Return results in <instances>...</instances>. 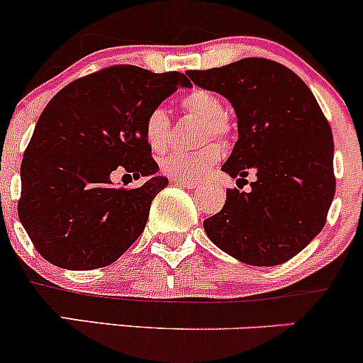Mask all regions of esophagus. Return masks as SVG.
Listing matches in <instances>:
<instances>
[{
	"mask_svg": "<svg viewBox=\"0 0 363 363\" xmlns=\"http://www.w3.org/2000/svg\"><path fill=\"white\" fill-rule=\"evenodd\" d=\"M172 181H174L175 184L184 186V188H189V189L196 188V182L195 181H189V179H174V177H172Z\"/></svg>",
	"mask_w": 363,
	"mask_h": 363,
	"instance_id": "34e87169",
	"label": "esophagus"
}]
</instances>
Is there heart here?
<instances>
[{"instance_id":"1","label":"heart","mask_w":363,"mask_h":363,"mask_svg":"<svg viewBox=\"0 0 363 363\" xmlns=\"http://www.w3.org/2000/svg\"><path fill=\"white\" fill-rule=\"evenodd\" d=\"M181 107L188 113L203 119L200 138L202 142L226 140L232 133V124L225 113L221 100L214 93L205 89H193L182 96ZM144 138L155 152H161L170 140V119L163 107H155L144 119ZM223 151L218 144H207L202 149L191 152H167L160 160V168L163 174L174 179H195L203 177L219 158Z\"/></svg>"}]
</instances>
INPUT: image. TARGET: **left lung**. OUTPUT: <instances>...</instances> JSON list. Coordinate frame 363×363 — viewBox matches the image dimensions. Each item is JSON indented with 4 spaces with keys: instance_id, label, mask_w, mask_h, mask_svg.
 Instances as JSON below:
<instances>
[{
    "instance_id": "obj_1",
    "label": "left lung",
    "mask_w": 363,
    "mask_h": 363,
    "mask_svg": "<svg viewBox=\"0 0 363 363\" xmlns=\"http://www.w3.org/2000/svg\"><path fill=\"white\" fill-rule=\"evenodd\" d=\"M188 77L237 113L239 140L223 172L237 182L256 174L250 193L226 189L221 211L203 221L205 233L247 265L288 262L321 232L335 195L327 117L306 82L276 61L246 57Z\"/></svg>"
}]
</instances>
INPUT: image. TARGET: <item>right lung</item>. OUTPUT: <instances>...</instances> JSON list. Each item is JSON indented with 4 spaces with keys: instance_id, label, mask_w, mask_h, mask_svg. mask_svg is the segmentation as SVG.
I'll use <instances>...</instances> for the list:
<instances>
[{
    "instance_id": "right-lung-1",
    "label": "right lung",
    "mask_w": 363,
    "mask_h": 363,
    "mask_svg": "<svg viewBox=\"0 0 363 363\" xmlns=\"http://www.w3.org/2000/svg\"><path fill=\"white\" fill-rule=\"evenodd\" d=\"M184 73L117 65L73 80L47 104L21 164L17 211L36 251L69 270L116 262L144 232L155 196L168 186L144 138V119ZM147 177L113 189L111 174Z\"/></svg>"
}]
</instances>
